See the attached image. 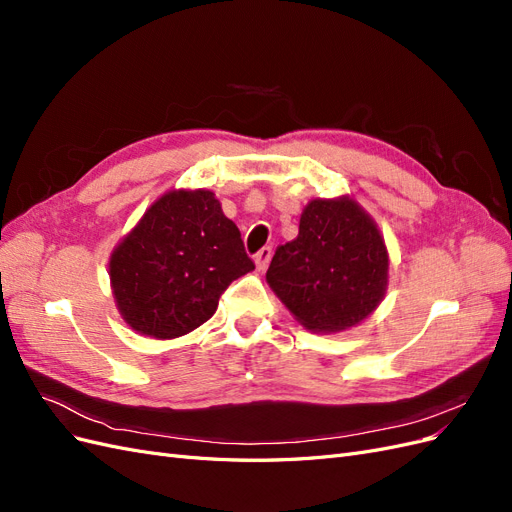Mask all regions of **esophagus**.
<instances>
[{"mask_svg":"<svg viewBox=\"0 0 512 512\" xmlns=\"http://www.w3.org/2000/svg\"><path fill=\"white\" fill-rule=\"evenodd\" d=\"M271 256H273V247H271V245H265V247H262V250H258V254L254 256V260H256V267H258L260 271H265V269L269 267Z\"/></svg>","mask_w":512,"mask_h":512,"instance_id":"34e87169","label":"esophagus"}]
</instances>
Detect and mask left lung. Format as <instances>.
I'll return each instance as SVG.
<instances>
[{
	"instance_id": "8db88e82",
	"label": "left lung",
	"mask_w": 512,
	"mask_h": 512,
	"mask_svg": "<svg viewBox=\"0 0 512 512\" xmlns=\"http://www.w3.org/2000/svg\"><path fill=\"white\" fill-rule=\"evenodd\" d=\"M267 282L305 329L344 331L384 299L389 252L359 203L316 198L301 213L299 237L275 250Z\"/></svg>"
}]
</instances>
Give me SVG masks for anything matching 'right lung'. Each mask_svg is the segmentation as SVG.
<instances>
[{
	"label": "right lung",
	"instance_id": "1",
	"mask_svg": "<svg viewBox=\"0 0 512 512\" xmlns=\"http://www.w3.org/2000/svg\"><path fill=\"white\" fill-rule=\"evenodd\" d=\"M252 269L237 224L209 190L166 192L108 262L119 314L156 339L181 337L207 322L230 282Z\"/></svg>",
	"mask_w": 512,
	"mask_h": 512
}]
</instances>
